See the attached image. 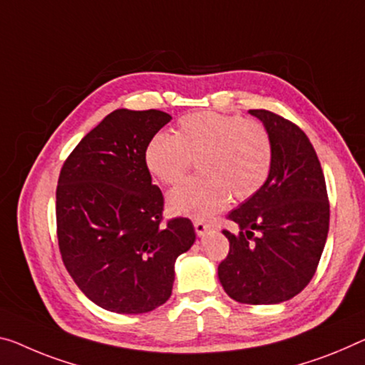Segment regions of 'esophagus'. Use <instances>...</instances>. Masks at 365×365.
Wrapping results in <instances>:
<instances>
[{
    "label": "esophagus",
    "mask_w": 365,
    "mask_h": 365,
    "mask_svg": "<svg viewBox=\"0 0 365 365\" xmlns=\"http://www.w3.org/2000/svg\"><path fill=\"white\" fill-rule=\"evenodd\" d=\"M194 228H195V233H197V237H204L205 233H209L210 232V225L209 223H205V222H202V220H195L194 222Z\"/></svg>",
    "instance_id": "obj_1"
}]
</instances>
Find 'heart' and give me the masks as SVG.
Segmentation results:
<instances>
[{
	"label": "heart",
	"instance_id": "heart-1",
	"mask_svg": "<svg viewBox=\"0 0 365 365\" xmlns=\"http://www.w3.org/2000/svg\"><path fill=\"white\" fill-rule=\"evenodd\" d=\"M145 166L163 184H175L197 161L199 176L186 179L166 197L171 214L207 220L225 209L230 192L245 200L267 181L272 145L259 122L214 110L179 119L175 135L160 132L145 148Z\"/></svg>",
	"mask_w": 365,
	"mask_h": 365
}]
</instances>
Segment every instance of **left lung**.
I'll return each instance as SVG.
<instances>
[{
    "label": "left lung",
    "instance_id": "1",
    "mask_svg": "<svg viewBox=\"0 0 365 365\" xmlns=\"http://www.w3.org/2000/svg\"><path fill=\"white\" fill-rule=\"evenodd\" d=\"M272 145L267 181L228 218V256L218 266L225 292L240 304L274 305L310 282L329 228V202L315 148L302 128L274 112L250 110Z\"/></svg>",
    "mask_w": 365,
    "mask_h": 365
}]
</instances>
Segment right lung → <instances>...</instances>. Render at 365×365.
I'll return each mask as SVG.
<instances>
[{"instance_id":"add662e5","label":"right lung","mask_w":365,"mask_h":365,"mask_svg":"<svg viewBox=\"0 0 365 365\" xmlns=\"http://www.w3.org/2000/svg\"><path fill=\"white\" fill-rule=\"evenodd\" d=\"M163 110L117 109L85 135L60 171L57 235L75 284L98 307L124 315L171 297L175 262L194 245L189 218H163V194L145 166Z\"/></svg>"}]
</instances>
